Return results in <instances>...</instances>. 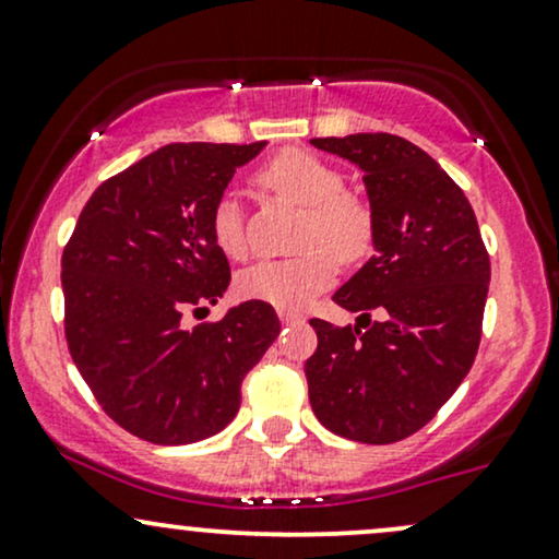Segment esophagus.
<instances>
[{"instance_id": "esophagus-1", "label": "esophagus", "mask_w": 559, "mask_h": 559, "mask_svg": "<svg viewBox=\"0 0 559 559\" xmlns=\"http://www.w3.org/2000/svg\"><path fill=\"white\" fill-rule=\"evenodd\" d=\"M278 318L284 325H294V322H301L299 312H288V309H278Z\"/></svg>"}]
</instances>
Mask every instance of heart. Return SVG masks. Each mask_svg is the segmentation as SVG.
Instances as JSON below:
<instances>
[{
  "label": "heart",
  "instance_id": "obj_1",
  "mask_svg": "<svg viewBox=\"0 0 559 559\" xmlns=\"http://www.w3.org/2000/svg\"><path fill=\"white\" fill-rule=\"evenodd\" d=\"M254 181L278 198L305 207L299 224V254L265 260L237 278L245 299H258L297 312L325 292L338 275V260H365L378 234V215L361 192L344 187V174L299 147H288L260 166ZM211 234L215 247L231 260L250 254L245 215L234 194H221L213 205Z\"/></svg>",
  "mask_w": 559,
  "mask_h": 559
}]
</instances>
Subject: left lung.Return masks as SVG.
<instances>
[{"label": "left lung", "instance_id": "8db88e82", "mask_svg": "<svg viewBox=\"0 0 559 559\" xmlns=\"http://www.w3.org/2000/svg\"><path fill=\"white\" fill-rule=\"evenodd\" d=\"M309 143L365 171L378 252L333 301L361 312L359 322L381 312L367 331L309 320L318 333L305 365L309 403L331 432L388 445L432 421L472 369L489 254L466 194L421 147L388 132Z\"/></svg>", "mask_w": 559, "mask_h": 559}]
</instances>
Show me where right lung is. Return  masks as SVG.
<instances>
[{
	"label": "right lung",
	"mask_w": 559,
	"mask_h": 559,
	"mask_svg": "<svg viewBox=\"0 0 559 559\" xmlns=\"http://www.w3.org/2000/svg\"><path fill=\"white\" fill-rule=\"evenodd\" d=\"M265 143H171L91 194L62 252L64 335L106 414L156 445L221 432L241 380L275 335L278 314L245 301L187 331L231 281L211 234L213 205Z\"/></svg>",
	"instance_id": "obj_1"
}]
</instances>
